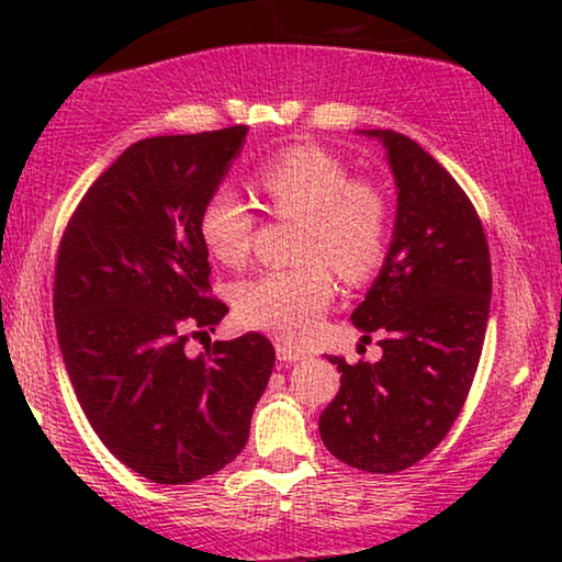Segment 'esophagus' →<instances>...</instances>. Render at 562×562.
I'll use <instances>...</instances> for the list:
<instances>
[{"instance_id":"esophagus-1","label":"esophagus","mask_w":562,"mask_h":562,"mask_svg":"<svg viewBox=\"0 0 562 562\" xmlns=\"http://www.w3.org/2000/svg\"><path fill=\"white\" fill-rule=\"evenodd\" d=\"M276 358H279L281 363H299V360L306 358V352L299 348H291L286 342H279L276 345Z\"/></svg>"}]
</instances>
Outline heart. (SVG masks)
<instances>
[{
    "instance_id": "heart-1",
    "label": "heart",
    "mask_w": 562,
    "mask_h": 562,
    "mask_svg": "<svg viewBox=\"0 0 562 562\" xmlns=\"http://www.w3.org/2000/svg\"><path fill=\"white\" fill-rule=\"evenodd\" d=\"M256 187L281 217L302 220L294 268H276L235 286V312L245 327L304 342L335 299L333 269L363 281L381 266L389 243V202L371 181L350 179L342 160L296 145L266 160ZM252 214L229 187H217L199 210L196 233L206 252L240 266L250 250ZM330 265L327 267L326 263Z\"/></svg>"
}]
</instances>
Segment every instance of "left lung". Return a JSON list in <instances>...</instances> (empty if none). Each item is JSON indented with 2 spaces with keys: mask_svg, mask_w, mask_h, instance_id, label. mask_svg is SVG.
<instances>
[{
  "mask_svg": "<svg viewBox=\"0 0 562 562\" xmlns=\"http://www.w3.org/2000/svg\"><path fill=\"white\" fill-rule=\"evenodd\" d=\"M386 145L396 179L389 256L352 325L381 335L379 363L329 358L340 391L319 417L337 460L368 473L404 471L429 456L463 409L479 368L491 304L486 233L458 181L394 130H366Z\"/></svg>",
  "mask_w": 562,
  "mask_h": 562,
  "instance_id": "8db88e82",
  "label": "left lung"
}]
</instances>
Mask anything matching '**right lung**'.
<instances>
[{
  "instance_id": "right-lung-1",
  "label": "right lung",
  "mask_w": 562,
  "mask_h": 562,
  "mask_svg": "<svg viewBox=\"0 0 562 562\" xmlns=\"http://www.w3.org/2000/svg\"><path fill=\"white\" fill-rule=\"evenodd\" d=\"M248 127L145 137L76 206L58 245L53 317L89 425L156 483H191L240 456L273 371V345L248 333L206 342L227 304L210 296L196 220Z\"/></svg>"
}]
</instances>
